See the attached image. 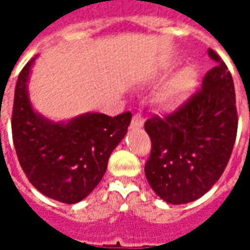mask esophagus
<instances>
[{"label": "esophagus", "mask_w": 250, "mask_h": 250, "mask_svg": "<svg viewBox=\"0 0 250 250\" xmlns=\"http://www.w3.org/2000/svg\"><path fill=\"white\" fill-rule=\"evenodd\" d=\"M142 125H143V119H142L141 115H134L132 122H131V128L132 130H138V128H141Z\"/></svg>", "instance_id": "34e87169"}]
</instances>
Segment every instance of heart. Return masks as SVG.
<instances>
[{"instance_id": "b5f03b06", "label": "heart", "mask_w": 250, "mask_h": 250, "mask_svg": "<svg viewBox=\"0 0 250 250\" xmlns=\"http://www.w3.org/2000/svg\"><path fill=\"white\" fill-rule=\"evenodd\" d=\"M197 84V72L193 66H186L177 73L171 82L163 88L161 103L166 108H177L190 98Z\"/></svg>"}]
</instances>
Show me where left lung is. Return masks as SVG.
Returning <instances> with one entry per match:
<instances>
[{"instance_id":"8db88e82","label":"left lung","mask_w":250,"mask_h":250,"mask_svg":"<svg viewBox=\"0 0 250 250\" xmlns=\"http://www.w3.org/2000/svg\"><path fill=\"white\" fill-rule=\"evenodd\" d=\"M214 60L202 88L174 114L145 123L151 154L145 174L158 197L173 205L193 202L220 179L237 134L236 93L225 62Z\"/></svg>"}]
</instances>
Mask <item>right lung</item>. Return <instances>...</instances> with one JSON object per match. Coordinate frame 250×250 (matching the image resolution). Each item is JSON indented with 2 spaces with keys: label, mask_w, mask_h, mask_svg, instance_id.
Segmentation results:
<instances>
[{
  "label": "right lung",
  "mask_w": 250,
  "mask_h": 250,
  "mask_svg": "<svg viewBox=\"0 0 250 250\" xmlns=\"http://www.w3.org/2000/svg\"><path fill=\"white\" fill-rule=\"evenodd\" d=\"M33 57L20 72L14 91L12 134L20 165L41 194L62 204H76L96 188L111 152L127 134L131 112L111 118L87 112L55 122L35 111L29 83Z\"/></svg>",
  "instance_id": "add662e5"
}]
</instances>
